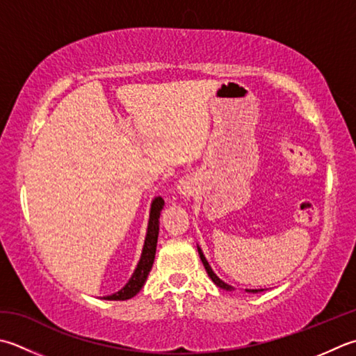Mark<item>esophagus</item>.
<instances>
[{
    "label": "esophagus",
    "instance_id": "esophagus-1",
    "mask_svg": "<svg viewBox=\"0 0 356 356\" xmlns=\"http://www.w3.org/2000/svg\"><path fill=\"white\" fill-rule=\"evenodd\" d=\"M179 190H180V194H184V196H190V194L193 193V191H191V186H190V184H186V182H182V184H180Z\"/></svg>",
    "mask_w": 356,
    "mask_h": 356
}]
</instances>
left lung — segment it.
Segmentation results:
<instances>
[{
    "instance_id": "1",
    "label": "left lung",
    "mask_w": 356,
    "mask_h": 356,
    "mask_svg": "<svg viewBox=\"0 0 356 356\" xmlns=\"http://www.w3.org/2000/svg\"><path fill=\"white\" fill-rule=\"evenodd\" d=\"M197 250H199V256H200V261H202V264H204V267H205V270H207V273H208V276L211 277V281L218 285L219 289H224V290H228V291H232V290H234L232 285H228L227 282H224L220 280V277L214 273L213 271V268L210 267V264H208V261L205 259V256H204V253H202V250L197 247ZM248 293H259V291H264L262 289H259V290H247Z\"/></svg>"
}]
</instances>
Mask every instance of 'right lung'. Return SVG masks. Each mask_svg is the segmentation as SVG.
<instances>
[{
	"label": "right lung",
	"mask_w": 356,
	"mask_h": 356,
	"mask_svg": "<svg viewBox=\"0 0 356 356\" xmlns=\"http://www.w3.org/2000/svg\"><path fill=\"white\" fill-rule=\"evenodd\" d=\"M165 205V200L162 197H156L151 204V211H149V222H148V232H146L145 238V245L142 250L140 261H138L134 273L129 277V281L122 290L115 291L114 295L104 296V299H109V301H127L132 296H136L138 291L142 290L143 284L148 277L149 271L152 268V264H154L156 257V247H157V238H159V218L160 211Z\"/></svg>",
	"instance_id": "1"
}]
</instances>
